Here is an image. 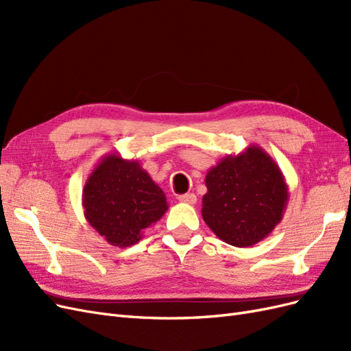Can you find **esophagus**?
<instances>
[{
    "label": "esophagus",
    "mask_w": 351,
    "mask_h": 351,
    "mask_svg": "<svg viewBox=\"0 0 351 351\" xmlns=\"http://www.w3.org/2000/svg\"><path fill=\"white\" fill-rule=\"evenodd\" d=\"M178 200L183 202V204H187V205H195L197 202V197L195 193H186V195H180Z\"/></svg>",
    "instance_id": "esophagus-1"
}]
</instances>
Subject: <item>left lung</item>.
<instances>
[{
    "label": "left lung",
    "mask_w": 351,
    "mask_h": 351,
    "mask_svg": "<svg viewBox=\"0 0 351 351\" xmlns=\"http://www.w3.org/2000/svg\"><path fill=\"white\" fill-rule=\"evenodd\" d=\"M202 218L214 234L236 247L267 239L289 204V186L278 164L258 145L227 155L209 168Z\"/></svg>",
    "instance_id": "1"
}]
</instances>
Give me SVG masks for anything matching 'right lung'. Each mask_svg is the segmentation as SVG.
Listing matches in <instances>:
<instances>
[{
	"instance_id": "obj_1",
	"label": "right lung",
	"mask_w": 351,
	"mask_h": 351,
	"mask_svg": "<svg viewBox=\"0 0 351 351\" xmlns=\"http://www.w3.org/2000/svg\"><path fill=\"white\" fill-rule=\"evenodd\" d=\"M83 214L104 240L129 247L143 237V230L162 218L167 197L137 159L119 152L101 158L82 193Z\"/></svg>"
}]
</instances>
